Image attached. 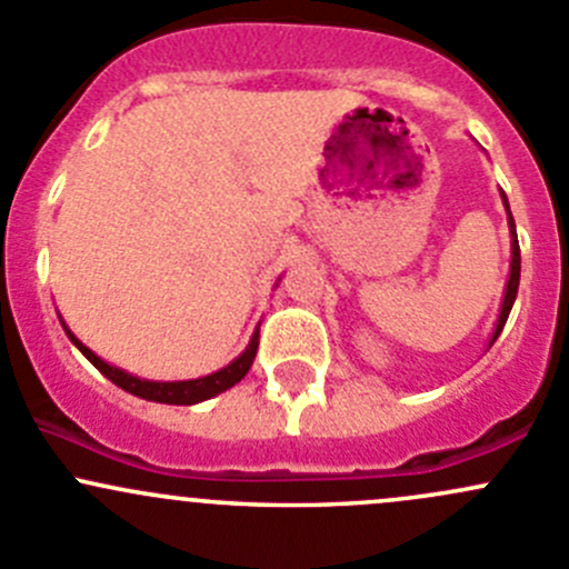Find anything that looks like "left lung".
<instances>
[{"label": "left lung", "mask_w": 569, "mask_h": 569, "mask_svg": "<svg viewBox=\"0 0 569 569\" xmlns=\"http://www.w3.org/2000/svg\"><path fill=\"white\" fill-rule=\"evenodd\" d=\"M501 200H503V209H507V222H509V237H512V263H509V278H507V289H503V302H501V313H498L496 321V330L490 336V347L496 343V338L501 336L503 325H507L509 311L515 306V297H518V286H520V244H518V231H515V220H512V211H509V200L501 189Z\"/></svg>", "instance_id": "1"}]
</instances>
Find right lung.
I'll list each match as a JSON object with an SVG mask.
<instances>
[{"mask_svg": "<svg viewBox=\"0 0 569 569\" xmlns=\"http://www.w3.org/2000/svg\"><path fill=\"white\" fill-rule=\"evenodd\" d=\"M62 330H66V336L71 338L73 347H77L79 352H82L84 358H88L90 363H93L96 369L107 377V380H112L114 386L123 388L126 393H134L146 401H159V405H198V401H206V399H211V396L228 391V388H233L244 375H248L252 360H256V352H258V327H256V332H252V338H250L248 347H244V352L239 355V358H233L228 366H222L220 371H214V375L198 377V380L157 382V380H140V377L129 375V371H123V369H118V366L101 360L93 349L84 347V343L79 341L71 330H68L66 321H62Z\"/></svg>", "mask_w": 569, "mask_h": 569, "instance_id": "right-lung-1", "label": "right lung"}]
</instances>
